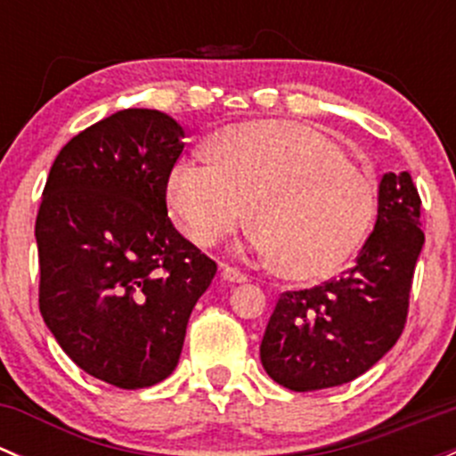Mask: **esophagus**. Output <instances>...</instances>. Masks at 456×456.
Wrapping results in <instances>:
<instances>
[{
  "instance_id": "34e87169",
  "label": "esophagus",
  "mask_w": 456,
  "mask_h": 456,
  "mask_svg": "<svg viewBox=\"0 0 456 456\" xmlns=\"http://www.w3.org/2000/svg\"><path fill=\"white\" fill-rule=\"evenodd\" d=\"M220 278H223L224 282H233V284L247 282V275L242 273V271L233 269V266H227V265L220 266Z\"/></svg>"
}]
</instances>
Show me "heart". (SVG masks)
Masks as SVG:
<instances>
[{
    "instance_id": "b5f03b06",
    "label": "heart",
    "mask_w": 456,
    "mask_h": 456,
    "mask_svg": "<svg viewBox=\"0 0 456 456\" xmlns=\"http://www.w3.org/2000/svg\"><path fill=\"white\" fill-rule=\"evenodd\" d=\"M167 207L191 242L214 247L242 220L251 254L289 278L338 271L369 233L375 187L320 132L293 121L223 127L211 160L185 156L167 178Z\"/></svg>"
}]
</instances>
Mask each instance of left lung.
Instances as JSON below:
<instances>
[{"label": "left lung", "instance_id": "left-lung-1", "mask_svg": "<svg viewBox=\"0 0 456 456\" xmlns=\"http://www.w3.org/2000/svg\"><path fill=\"white\" fill-rule=\"evenodd\" d=\"M411 174H384L375 229L351 269L280 296L260 344L266 375L296 393L333 388L372 369L402 335L424 247Z\"/></svg>", "mask_w": 456, "mask_h": 456}]
</instances>
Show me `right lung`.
Masks as SVG:
<instances>
[{"instance_id":"obj_1","label":"right lung","mask_w":456,"mask_h":456,"mask_svg":"<svg viewBox=\"0 0 456 456\" xmlns=\"http://www.w3.org/2000/svg\"><path fill=\"white\" fill-rule=\"evenodd\" d=\"M185 130L127 108L68 141L37 214L39 311L79 369L136 390L172 375L216 262L174 229L167 178Z\"/></svg>"}]
</instances>
